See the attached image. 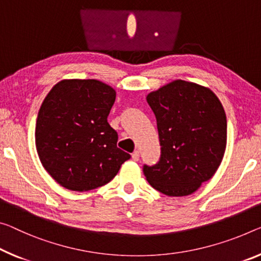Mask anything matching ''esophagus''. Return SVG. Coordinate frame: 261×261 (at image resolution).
I'll use <instances>...</instances> for the list:
<instances>
[{
  "label": "esophagus",
  "mask_w": 261,
  "mask_h": 261,
  "mask_svg": "<svg viewBox=\"0 0 261 261\" xmlns=\"http://www.w3.org/2000/svg\"><path fill=\"white\" fill-rule=\"evenodd\" d=\"M139 159H140V153L138 150H135L133 154H132V160H133V161H139Z\"/></svg>",
  "instance_id": "1"
}]
</instances>
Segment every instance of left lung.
Here are the masks:
<instances>
[{
	"instance_id": "8db88e82",
	"label": "left lung",
	"mask_w": 261,
	"mask_h": 261,
	"mask_svg": "<svg viewBox=\"0 0 261 261\" xmlns=\"http://www.w3.org/2000/svg\"><path fill=\"white\" fill-rule=\"evenodd\" d=\"M154 112L161 158L143 167L151 187L170 197L194 194L209 181L226 149L224 107L209 87L174 80L147 95Z\"/></svg>"
}]
</instances>
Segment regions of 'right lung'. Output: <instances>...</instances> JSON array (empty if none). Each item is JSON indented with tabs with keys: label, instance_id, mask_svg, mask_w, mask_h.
Listing matches in <instances>:
<instances>
[{
	"label": "right lung",
	"instance_id": "add662e5",
	"mask_svg": "<svg viewBox=\"0 0 261 261\" xmlns=\"http://www.w3.org/2000/svg\"><path fill=\"white\" fill-rule=\"evenodd\" d=\"M115 90L97 79H64L43 100L36 121V149L63 188L89 191L114 178L130 155L117 147L107 122Z\"/></svg>",
	"mask_w": 261,
	"mask_h": 261
}]
</instances>
